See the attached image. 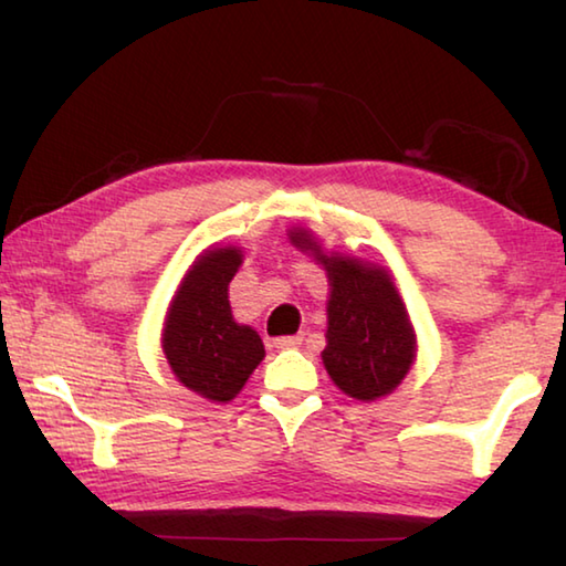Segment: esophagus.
Instances as JSON below:
<instances>
[{"label": "esophagus", "instance_id": "34e87169", "mask_svg": "<svg viewBox=\"0 0 566 566\" xmlns=\"http://www.w3.org/2000/svg\"><path fill=\"white\" fill-rule=\"evenodd\" d=\"M272 344L276 349H294L302 344V334H294V337H276Z\"/></svg>", "mask_w": 566, "mask_h": 566}]
</instances>
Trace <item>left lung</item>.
Segmentation results:
<instances>
[{"label":"left lung","mask_w":566,"mask_h":566,"mask_svg":"<svg viewBox=\"0 0 566 566\" xmlns=\"http://www.w3.org/2000/svg\"><path fill=\"white\" fill-rule=\"evenodd\" d=\"M290 242L327 272V347L322 361L332 381L359 401L391 395L417 359V334L391 274L361 256L324 252L310 229H290Z\"/></svg>","instance_id":"1"}]
</instances>
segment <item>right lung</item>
<instances>
[{"label": "right lung", "instance_id": "obj_1", "mask_svg": "<svg viewBox=\"0 0 566 566\" xmlns=\"http://www.w3.org/2000/svg\"><path fill=\"white\" fill-rule=\"evenodd\" d=\"M242 260V249L232 244L205 249L181 276L161 327L171 375L217 405L232 401L264 359L262 337L239 324L229 304V282Z\"/></svg>", "mask_w": 566, "mask_h": 566}]
</instances>
